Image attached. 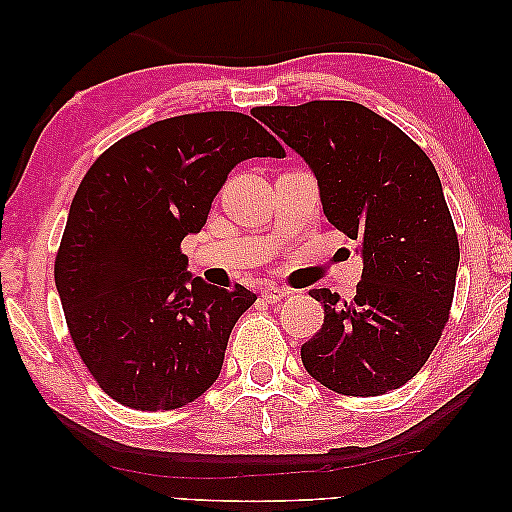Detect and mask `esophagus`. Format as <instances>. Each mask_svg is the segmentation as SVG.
<instances>
[{"instance_id":"esophagus-1","label":"esophagus","mask_w":512,"mask_h":512,"mask_svg":"<svg viewBox=\"0 0 512 512\" xmlns=\"http://www.w3.org/2000/svg\"><path fill=\"white\" fill-rule=\"evenodd\" d=\"M261 296L268 300V303H279V300L289 296V289H284V286H277V284H263Z\"/></svg>"}]
</instances>
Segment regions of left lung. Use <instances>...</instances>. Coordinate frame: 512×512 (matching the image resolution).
Returning <instances> with one entry per match:
<instances>
[{"instance_id":"8db88e82","label":"left lung","mask_w":512,"mask_h":512,"mask_svg":"<svg viewBox=\"0 0 512 512\" xmlns=\"http://www.w3.org/2000/svg\"><path fill=\"white\" fill-rule=\"evenodd\" d=\"M251 114L305 160L326 219L359 240L356 296L310 291L324 326L300 347L305 370L345 396L403 387L436 347L457 282L459 242L436 167L363 104L317 100Z\"/></svg>"}]
</instances>
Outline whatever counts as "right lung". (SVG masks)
Returning a JSON list of instances; mask_svg holds the SVG:
<instances>
[{
    "instance_id": "right-lung-1",
    "label": "right lung",
    "mask_w": 512,
    "mask_h": 512,
    "mask_svg": "<svg viewBox=\"0 0 512 512\" xmlns=\"http://www.w3.org/2000/svg\"><path fill=\"white\" fill-rule=\"evenodd\" d=\"M282 153L254 118L205 111L132 132L86 172L55 289L83 363L114 401L174 410L216 382L256 293L191 275L181 240L200 233L235 165Z\"/></svg>"
}]
</instances>
